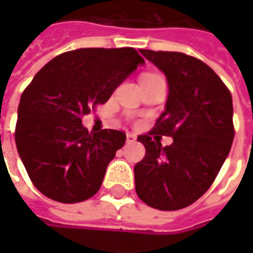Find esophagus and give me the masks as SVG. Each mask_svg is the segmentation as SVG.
Returning a JSON list of instances; mask_svg holds the SVG:
<instances>
[{
  "label": "esophagus",
  "instance_id": "34e87169",
  "mask_svg": "<svg viewBox=\"0 0 253 253\" xmlns=\"http://www.w3.org/2000/svg\"><path fill=\"white\" fill-rule=\"evenodd\" d=\"M135 141H136V135H135V133H131V132L126 133V142H128V143H132V142Z\"/></svg>",
  "mask_w": 253,
  "mask_h": 253
}]
</instances>
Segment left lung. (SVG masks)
I'll return each mask as SVG.
<instances>
[{
  "label": "left lung",
  "mask_w": 253,
  "mask_h": 253,
  "mask_svg": "<svg viewBox=\"0 0 253 253\" xmlns=\"http://www.w3.org/2000/svg\"><path fill=\"white\" fill-rule=\"evenodd\" d=\"M139 52L166 76L169 94L155 128L138 136L146 153L133 168L135 190L153 209H184L210 189L228 156L234 141L232 97L215 72L196 57ZM158 134L171 136L173 143L162 147Z\"/></svg>",
  "instance_id": "1"
}]
</instances>
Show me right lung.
Here are the masks:
<instances>
[{"mask_svg":"<svg viewBox=\"0 0 253 253\" xmlns=\"http://www.w3.org/2000/svg\"><path fill=\"white\" fill-rule=\"evenodd\" d=\"M145 64L133 47H87L59 54L36 73L18 107L16 149L46 197L73 204L92 197L126 135L90 133L82 118Z\"/></svg>","mask_w":253,"mask_h":253,"instance_id":"add662e5","label":"right lung"}]
</instances>
